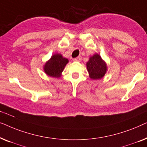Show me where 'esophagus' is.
I'll list each match as a JSON object with an SVG mask.
<instances>
[{
	"instance_id": "esophagus-1",
	"label": "esophagus",
	"mask_w": 147,
	"mask_h": 147,
	"mask_svg": "<svg viewBox=\"0 0 147 147\" xmlns=\"http://www.w3.org/2000/svg\"><path fill=\"white\" fill-rule=\"evenodd\" d=\"M81 60H82L81 56H78V57L74 58V61H80Z\"/></svg>"
}]
</instances>
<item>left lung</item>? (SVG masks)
Instances as JSON below:
<instances>
[{"mask_svg": "<svg viewBox=\"0 0 147 147\" xmlns=\"http://www.w3.org/2000/svg\"><path fill=\"white\" fill-rule=\"evenodd\" d=\"M87 69L90 77L93 80H98L105 75L106 65L98 54H95L90 58L87 64Z\"/></svg>", "mask_w": 147, "mask_h": 147, "instance_id": "left-lung-1", "label": "left lung"}]
</instances>
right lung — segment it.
Returning a JSON list of instances; mask_svg holds the SVG:
<instances>
[{"label":"right lung","instance_id":"add662e5","mask_svg":"<svg viewBox=\"0 0 147 147\" xmlns=\"http://www.w3.org/2000/svg\"><path fill=\"white\" fill-rule=\"evenodd\" d=\"M68 63V59L63 58L60 54H55L44 66V71L48 76L54 78L61 76V72Z\"/></svg>","mask_w":147,"mask_h":147}]
</instances>
